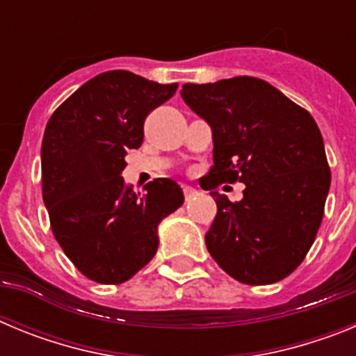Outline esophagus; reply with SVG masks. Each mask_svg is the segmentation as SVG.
Returning <instances> with one entry per match:
<instances>
[{
	"mask_svg": "<svg viewBox=\"0 0 356 356\" xmlns=\"http://www.w3.org/2000/svg\"><path fill=\"white\" fill-rule=\"evenodd\" d=\"M184 196L185 200L191 201L194 196H197V191L194 187H191V185H184Z\"/></svg>",
	"mask_w": 356,
	"mask_h": 356,
	"instance_id": "esophagus-1",
	"label": "esophagus"
}]
</instances>
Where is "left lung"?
Listing matches in <instances>:
<instances>
[{"label": "left lung", "mask_w": 356, "mask_h": 356, "mask_svg": "<svg viewBox=\"0 0 356 356\" xmlns=\"http://www.w3.org/2000/svg\"><path fill=\"white\" fill-rule=\"evenodd\" d=\"M180 94L212 128L213 165L201 187L246 185L237 203L210 193L217 213L205 235L207 250L242 284L284 280L314 244L332 181L316 121L253 76L185 83Z\"/></svg>", "instance_id": "obj_1"}]
</instances>
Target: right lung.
<instances>
[{"label": "right lung", "mask_w": 356, "mask_h": 356, "mask_svg": "<svg viewBox=\"0 0 356 356\" xmlns=\"http://www.w3.org/2000/svg\"><path fill=\"white\" fill-rule=\"evenodd\" d=\"M178 83L108 71L83 83L46 124L42 200L64 253L87 278L122 284L159 250V225L184 205L180 185L156 178L135 194L122 180L128 149L140 147L144 119Z\"/></svg>", "instance_id": "1"}]
</instances>
